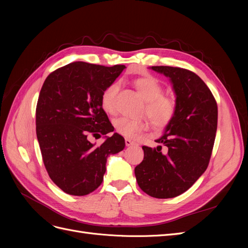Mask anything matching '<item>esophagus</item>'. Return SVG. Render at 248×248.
Wrapping results in <instances>:
<instances>
[{
    "label": "esophagus",
    "mask_w": 248,
    "mask_h": 248,
    "mask_svg": "<svg viewBox=\"0 0 248 248\" xmlns=\"http://www.w3.org/2000/svg\"><path fill=\"white\" fill-rule=\"evenodd\" d=\"M125 144H126V146H132V145H136V142H134L130 139H125Z\"/></svg>",
    "instance_id": "1"
}]
</instances>
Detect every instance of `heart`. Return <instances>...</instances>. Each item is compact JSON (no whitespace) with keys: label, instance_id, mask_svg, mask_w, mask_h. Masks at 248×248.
Returning <instances> with one entry per match:
<instances>
[{"label":"heart","instance_id":"b5f03b06","mask_svg":"<svg viewBox=\"0 0 248 248\" xmlns=\"http://www.w3.org/2000/svg\"><path fill=\"white\" fill-rule=\"evenodd\" d=\"M134 87L146 101L144 112L156 129H164L172 122L177 112L175 99L169 95L162 94L163 89L159 81L152 77H142L134 80ZM119 91L118 82H111L100 97L102 109L109 115L116 112V97ZM115 130L127 138H136L139 133L148 128L147 119H129L120 117L112 122Z\"/></svg>","mask_w":248,"mask_h":248}]
</instances>
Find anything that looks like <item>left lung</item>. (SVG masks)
<instances>
[{"instance_id": "1", "label": "left lung", "mask_w": 248, "mask_h": 248, "mask_svg": "<svg viewBox=\"0 0 248 248\" xmlns=\"http://www.w3.org/2000/svg\"><path fill=\"white\" fill-rule=\"evenodd\" d=\"M152 69L170 78L177 112L166 133L155 140L159 146H142L144 159L134 174L140 189L150 197L170 199L189 189L207 170L218 110L212 92L194 72L170 66Z\"/></svg>"}]
</instances>
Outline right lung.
Returning a JSON list of instances; mask_svg holds the SVG:
<instances>
[{
    "mask_svg": "<svg viewBox=\"0 0 248 248\" xmlns=\"http://www.w3.org/2000/svg\"><path fill=\"white\" fill-rule=\"evenodd\" d=\"M125 68L73 62L44 80L36 107V134L51 181L71 196H86L103 181L108 156L122 151L123 137L114 133L100 146L89 140L114 131L100 97Z\"/></svg>",
    "mask_w": 248,
    "mask_h": 248,
    "instance_id": "1",
    "label": "right lung"
}]
</instances>
